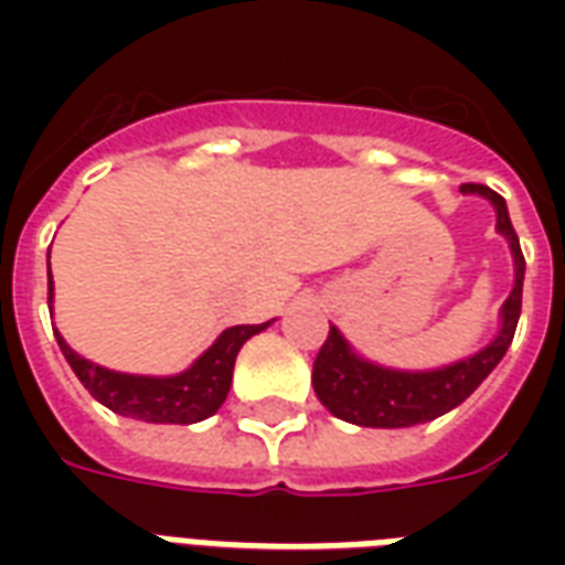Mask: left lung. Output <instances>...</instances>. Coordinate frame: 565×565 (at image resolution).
Instances as JSON below:
<instances>
[{"label":"left lung","mask_w":565,"mask_h":565,"mask_svg":"<svg viewBox=\"0 0 565 565\" xmlns=\"http://www.w3.org/2000/svg\"><path fill=\"white\" fill-rule=\"evenodd\" d=\"M460 190L478 193L493 202L497 230L509 238L511 254H514V287L499 315L502 327H499L497 339L460 363L429 369V372H399V369L375 366L363 356H356L351 344L344 342L342 332L330 327V335L315 360L311 384H315L320 403L348 424L399 429V426L426 424L433 417H441L450 408H457L462 399H469L478 391V384L497 369L499 360L509 351L514 330H518V318H521L523 269H526L521 242L511 226L505 199L484 184H462Z\"/></svg>","instance_id":"8db88e82"}]
</instances>
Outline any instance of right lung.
Wrapping results in <instances>:
<instances>
[{
	"mask_svg": "<svg viewBox=\"0 0 565 565\" xmlns=\"http://www.w3.org/2000/svg\"><path fill=\"white\" fill-rule=\"evenodd\" d=\"M47 259H51V250H47ZM51 302H54V281H51V263H47V306ZM266 327L269 323H242V327L223 330L217 342L211 344L193 366L169 379L127 375V372L96 366L75 354L56 330L54 335L81 384L90 391L93 399H99L115 415L136 417L145 424H199L214 415L226 399L230 384H233L235 356L242 351V344Z\"/></svg>",
	"mask_w": 565,
	"mask_h": 565,
	"instance_id": "right-lung-1",
	"label": "right lung"
}]
</instances>
